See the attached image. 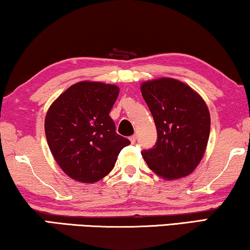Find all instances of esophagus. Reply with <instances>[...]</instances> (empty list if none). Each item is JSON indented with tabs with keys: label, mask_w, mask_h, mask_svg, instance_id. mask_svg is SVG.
I'll return each instance as SVG.
<instances>
[{
	"label": "esophagus",
	"mask_w": 250,
	"mask_h": 250,
	"mask_svg": "<svg viewBox=\"0 0 250 250\" xmlns=\"http://www.w3.org/2000/svg\"><path fill=\"white\" fill-rule=\"evenodd\" d=\"M136 139H138V138H136V135H132L131 138H129V141H131L132 143H135L136 142Z\"/></svg>",
	"instance_id": "obj_1"
}]
</instances>
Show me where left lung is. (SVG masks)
<instances>
[{"label":"left lung","mask_w":250,"mask_h":250,"mask_svg":"<svg viewBox=\"0 0 250 250\" xmlns=\"http://www.w3.org/2000/svg\"><path fill=\"white\" fill-rule=\"evenodd\" d=\"M141 93L157 128L156 146L141 152L146 165L165 180L190 175L209 139L206 102L189 85L169 77L143 82Z\"/></svg>","instance_id":"1"}]
</instances>
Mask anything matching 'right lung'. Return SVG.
Segmentation results:
<instances>
[{
    "mask_svg": "<svg viewBox=\"0 0 250 250\" xmlns=\"http://www.w3.org/2000/svg\"><path fill=\"white\" fill-rule=\"evenodd\" d=\"M119 87L82 81L68 87L47 109L46 141L60 168L70 179L95 183L114 168L129 140L116 133L109 116Z\"/></svg>",
    "mask_w": 250,
    "mask_h": 250,
    "instance_id": "add662e5",
    "label": "right lung"
}]
</instances>
